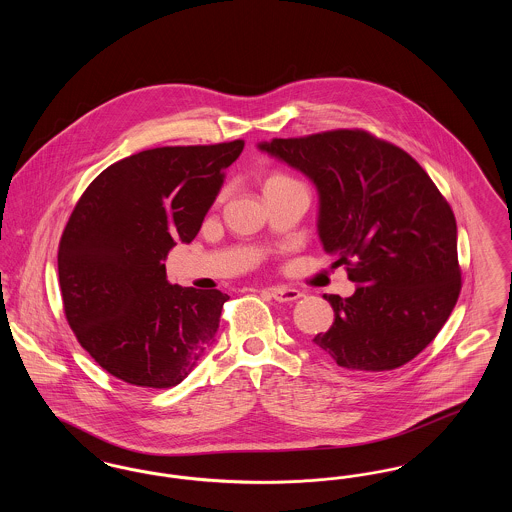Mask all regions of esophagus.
I'll use <instances>...</instances> for the list:
<instances>
[{"instance_id": "esophagus-1", "label": "esophagus", "mask_w": 512, "mask_h": 512, "mask_svg": "<svg viewBox=\"0 0 512 512\" xmlns=\"http://www.w3.org/2000/svg\"><path fill=\"white\" fill-rule=\"evenodd\" d=\"M268 292H270L274 301H280V303H292V301H297L299 297H303V292L293 290V288H284V286L270 288Z\"/></svg>"}]
</instances>
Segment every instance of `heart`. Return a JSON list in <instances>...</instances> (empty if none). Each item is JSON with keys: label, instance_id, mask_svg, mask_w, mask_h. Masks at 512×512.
Instances as JSON below:
<instances>
[{"label": "heart", "instance_id": "heart-1", "mask_svg": "<svg viewBox=\"0 0 512 512\" xmlns=\"http://www.w3.org/2000/svg\"><path fill=\"white\" fill-rule=\"evenodd\" d=\"M290 176L288 174H282V172H274V174H270L268 176L267 184L268 182H278V180H288Z\"/></svg>", "mask_w": 512, "mask_h": 512}]
</instances>
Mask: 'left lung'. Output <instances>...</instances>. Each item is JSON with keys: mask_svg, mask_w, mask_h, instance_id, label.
<instances>
[{"mask_svg": "<svg viewBox=\"0 0 512 512\" xmlns=\"http://www.w3.org/2000/svg\"><path fill=\"white\" fill-rule=\"evenodd\" d=\"M259 149L317 186L318 238L357 284L351 297L324 295L334 324L313 341L349 370L409 363L461 293L457 222L432 178L365 130L274 138Z\"/></svg>", "mask_w": 512, "mask_h": 512, "instance_id": "left-lung-1", "label": "left lung"}]
</instances>
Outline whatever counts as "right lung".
I'll list each match as a JSON object with an SVG mask.
<instances>
[{
    "instance_id": "right-lung-1",
    "label": "right lung",
    "mask_w": 512,
    "mask_h": 512,
    "mask_svg": "<svg viewBox=\"0 0 512 512\" xmlns=\"http://www.w3.org/2000/svg\"><path fill=\"white\" fill-rule=\"evenodd\" d=\"M244 140L146 149L107 167L78 199L57 253L76 340L130 386L180 384L215 341L226 293L169 284L163 261L190 244Z\"/></svg>"
}]
</instances>
